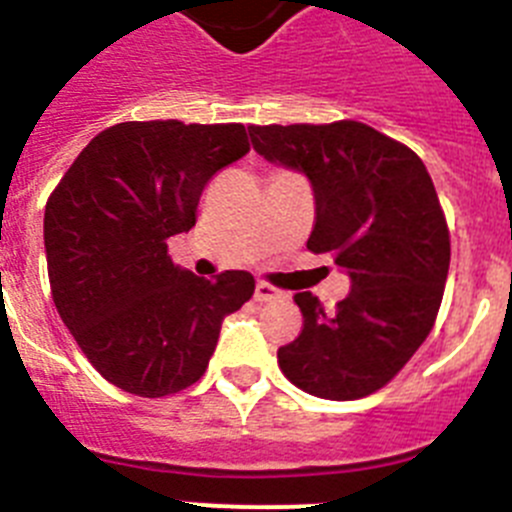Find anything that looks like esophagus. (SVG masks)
I'll use <instances>...</instances> for the list:
<instances>
[{
  "instance_id": "34e87169",
  "label": "esophagus",
  "mask_w": 512,
  "mask_h": 512,
  "mask_svg": "<svg viewBox=\"0 0 512 512\" xmlns=\"http://www.w3.org/2000/svg\"><path fill=\"white\" fill-rule=\"evenodd\" d=\"M256 302H271V300H279L282 297V292H279L277 287H271V284L266 282H259L256 284Z\"/></svg>"
}]
</instances>
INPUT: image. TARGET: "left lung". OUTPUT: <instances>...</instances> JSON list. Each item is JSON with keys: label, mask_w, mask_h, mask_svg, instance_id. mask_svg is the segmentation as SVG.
Wrapping results in <instances>:
<instances>
[{"label": "left lung", "mask_w": 512, "mask_h": 512, "mask_svg": "<svg viewBox=\"0 0 512 512\" xmlns=\"http://www.w3.org/2000/svg\"><path fill=\"white\" fill-rule=\"evenodd\" d=\"M256 153L305 174L315 194L312 253L351 279L333 312L297 292L302 333L277 351L307 395L359 400L382 390L428 338L449 277L451 241L431 174L364 122L251 125Z\"/></svg>", "instance_id": "1"}]
</instances>
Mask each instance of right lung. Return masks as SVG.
<instances>
[{
	"label": "right lung",
	"mask_w": 512,
	"mask_h": 512,
	"mask_svg": "<svg viewBox=\"0 0 512 512\" xmlns=\"http://www.w3.org/2000/svg\"><path fill=\"white\" fill-rule=\"evenodd\" d=\"M241 122H120L92 138L48 197V279L58 315L107 382L166 397L205 374L248 271L202 279L174 266L171 235L197 223L202 189L248 153Z\"/></svg>",
	"instance_id": "right-lung-1"
}]
</instances>
